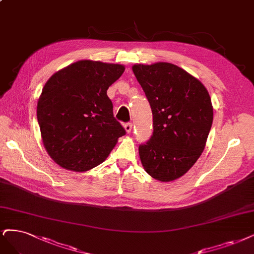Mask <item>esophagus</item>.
<instances>
[{"label": "esophagus", "instance_id": "34e87169", "mask_svg": "<svg viewBox=\"0 0 254 254\" xmlns=\"http://www.w3.org/2000/svg\"><path fill=\"white\" fill-rule=\"evenodd\" d=\"M124 128H125L127 133H130L131 130H132V124H131V123H126V124L124 125Z\"/></svg>", "mask_w": 254, "mask_h": 254}]
</instances>
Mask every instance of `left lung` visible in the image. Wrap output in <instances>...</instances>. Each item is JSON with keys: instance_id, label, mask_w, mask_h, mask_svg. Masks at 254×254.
Wrapping results in <instances>:
<instances>
[{"instance_id": "left-lung-1", "label": "left lung", "mask_w": 254, "mask_h": 254, "mask_svg": "<svg viewBox=\"0 0 254 254\" xmlns=\"http://www.w3.org/2000/svg\"><path fill=\"white\" fill-rule=\"evenodd\" d=\"M150 104L153 133L138 153L146 172L161 182L184 176L204 151L213 121L210 95L197 78L170 63L136 64Z\"/></svg>"}]
</instances>
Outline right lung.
<instances>
[{
	"instance_id": "add662e5",
	"label": "right lung",
	"mask_w": 254,
	"mask_h": 254,
	"mask_svg": "<svg viewBox=\"0 0 254 254\" xmlns=\"http://www.w3.org/2000/svg\"><path fill=\"white\" fill-rule=\"evenodd\" d=\"M125 67L78 61L56 72L38 101L43 144L61 167L82 172L103 163L126 131L107 95Z\"/></svg>"
}]
</instances>
